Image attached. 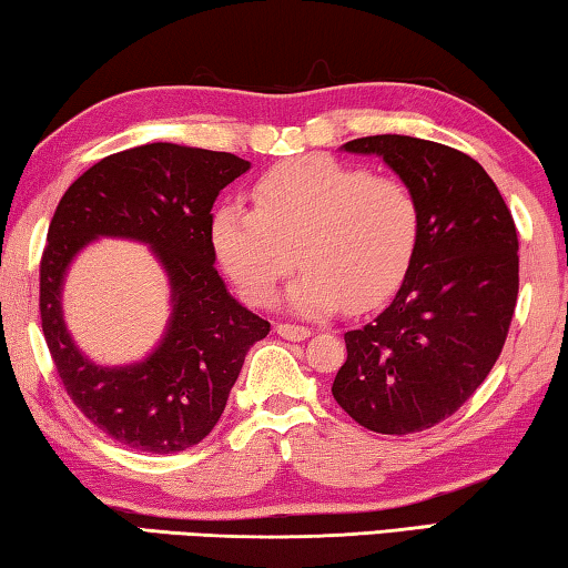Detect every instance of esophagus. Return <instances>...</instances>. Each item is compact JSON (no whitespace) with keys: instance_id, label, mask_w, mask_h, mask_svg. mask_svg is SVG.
Returning a JSON list of instances; mask_svg holds the SVG:
<instances>
[{"instance_id":"esophagus-1","label":"esophagus","mask_w":568,"mask_h":568,"mask_svg":"<svg viewBox=\"0 0 568 568\" xmlns=\"http://www.w3.org/2000/svg\"><path fill=\"white\" fill-rule=\"evenodd\" d=\"M276 334L278 337L290 339V342H302L312 334V329L300 327V324H276Z\"/></svg>"}]
</instances>
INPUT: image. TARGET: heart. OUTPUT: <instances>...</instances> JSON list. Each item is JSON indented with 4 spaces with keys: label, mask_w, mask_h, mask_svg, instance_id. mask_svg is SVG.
<instances>
[{
    "label": "heart",
    "mask_w": 568,
    "mask_h": 568,
    "mask_svg": "<svg viewBox=\"0 0 568 568\" xmlns=\"http://www.w3.org/2000/svg\"><path fill=\"white\" fill-rule=\"evenodd\" d=\"M254 209L223 203L211 244L246 302L266 306L296 266L286 306L324 317L347 302L362 312L393 294L413 264L423 211L399 179L329 155L278 163L254 183Z\"/></svg>",
    "instance_id": "obj_1"
}]
</instances>
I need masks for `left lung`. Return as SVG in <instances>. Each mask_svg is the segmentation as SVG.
Masks as SVG:
<instances>
[{"mask_svg": "<svg viewBox=\"0 0 568 568\" xmlns=\"http://www.w3.org/2000/svg\"><path fill=\"white\" fill-rule=\"evenodd\" d=\"M379 155L417 193L420 241L395 300L345 334L332 395L383 435L420 433L476 393L504 349L518 296L516 223L478 161L410 135L342 145Z\"/></svg>", "mask_w": 568, "mask_h": 568, "instance_id": "8db88e82", "label": "left lung"}]
</instances>
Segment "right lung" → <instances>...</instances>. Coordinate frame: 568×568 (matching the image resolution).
<instances>
[{"mask_svg": "<svg viewBox=\"0 0 568 568\" xmlns=\"http://www.w3.org/2000/svg\"><path fill=\"white\" fill-rule=\"evenodd\" d=\"M248 169L234 153L148 143L102 158L58 203L40 262L44 342L78 410L120 445L169 455L201 443L219 423L246 352L268 334V322L241 306L213 266V201ZM100 235L151 245L172 284L164 339L143 363L123 368L90 363L61 320L63 274Z\"/></svg>", "mask_w": 568, "mask_h": 568, "instance_id": "obj_1", "label": "right lung"}]
</instances>
